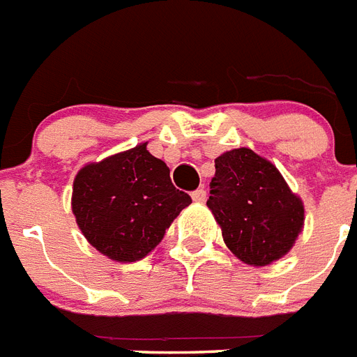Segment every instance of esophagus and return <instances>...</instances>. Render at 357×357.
Returning <instances> with one entry per match:
<instances>
[{
  "mask_svg": "<svg viewBox=\"0 0 357 357\" xmlns=\"http://www.w3.org/2000/svg\"><path fill=\"white\" fill-rule=\"evenodd\" d=\"M192 199L196 204H204L205 199H207V192H205L204 188H198V190H194L192 192Z\"/></svg>",
  "mask_w": 357,
  "mask_h": 357,
  "instance_id": "obj_1",
  "label": "esophagus"
}]
</instances>
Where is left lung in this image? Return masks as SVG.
<instances>
[{
  "instance_id": "8db88e82",
  "label": "left lung",
  "mask_w": 357,
  "mask_h": 357,
  "mask_svg": "<svg viewBox=\"0 0 357 357\" xmlns=\"http://www.w3.org/2000/svg\"><path fill=\"white\" fill-rule=\"evenodd\" d=\"M207 207L222 227L224 242L249 266L282 259L303 231L304 205L282 174L249 149L214 159Z\"/></svg>"
}]
</instances>
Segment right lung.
Instances as JSON below:
<instances>
[{
    "label": "right lung",
    "mask_w": 357,
    "mask_h": 357,
    "mask_svg": "<svg viewBox=\"0 0 357 357\" xmlns=\"http://www.w3.org/2000/svg\"><path fill=\"white\" fill-rule=\"evenodd\" d=\"M192 199L170 181L146 143L78 170L71 208L97 251L117 262L144 259Z\"/></svg>",
    "instance_id": "1"
}]
</instances>
